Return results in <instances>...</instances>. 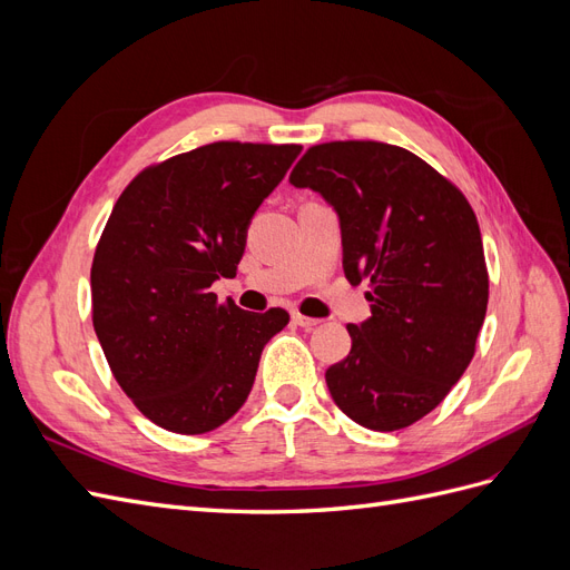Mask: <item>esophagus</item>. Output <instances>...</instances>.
Segmentation results:
<instances>
[{"label":"esophagus","instance_id":"34e87169","mask_svg":"<svg viewBox=\"0 0 570 570\" xmlns=\"http://www.w3.org/2000/svg\"><path fill=\"white\" fill-rule=\"evenodd\" d=\"M292 321H295V325H299V327H306V331H312V327H316L321 323L318 318L304 316V314H292Z\"/></svg>","mask_w":570,"mask_h":570}]
</instances>
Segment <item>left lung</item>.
<instances>
[{
  "label": "left lung",
  "instance_id": "left-lung-1",
  "mask_svg": "<svg viewBox=\"0 0 570 570\" xmlns=\"http://www.w3.org/2000/svg\"><path fill=\"white\" fill-rule=\"evenodd\" d=\"M289 183L333 206L342 268L366 281L371 318L325 371L333 402L377 433L433 411L475 354L490 278L478 218L461 189L409 149L347 140L308 147Z\"/></svg>",
  "mask_w": 570,
  "mask_h": 570
}]
</instances>
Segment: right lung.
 Masks as SVG:
<instances>
[{
    "label": "right lung",
    "mask_w": 570,
    "mask_h": 570,
    "mask_svg": "<svg viewBox=\"0 0 570 570\" xmlns=\"http://www.w3.org/2000/svg\"><path fill=\"white\" fill-rule=\"evenodd\" d=\"M299 151L212 142L147 166L114 204L90 271L92 325L120 390L170 433L235 416L289 321L218 302L212 285L235 275L254 212Z\"/></svg>",
    "instance_id": "obj_1"
}]
</instances>
